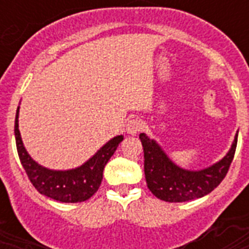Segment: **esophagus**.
Here are the masks:
<instances>
[{
	"instance_id": "obj_1",
	"label": "esophagus",
	"mask_w": 249,
	"mask_h": 249,
	"mask_svg": "<svg viewBox=\"0 0 249 249\" xmlns=\"http://www.w3.org/2000/svg\"><path fill=\"white\" fill-rule=\"evenodd\" d=\"M141 129H142V121L140 119H132L126 123V133L128 134L136 136Z\"/></svg>"
}]
</instances>
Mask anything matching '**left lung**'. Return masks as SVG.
Instances as JSON below:
<instances>
[{
	"label": "left lung",
	"instance_id": "left-lung-1",
	"mask_svg": "<svg viewBox=\"0 0 249 249\" xmlns=\"http://www.w3.org/2000/svg\"><path fill=\"white\" fill-rule=\"evenodd\" d=\"M140 140L143 146L144 176L150 191L160 200L182 203L203 197L222 182L234 159L238 133L222 159L199 170L185 169L173 163L161 146L144 133H141Z\"/></svg>",
	"mask_w": 249,
	"mask_h": 249
}]
</instances>
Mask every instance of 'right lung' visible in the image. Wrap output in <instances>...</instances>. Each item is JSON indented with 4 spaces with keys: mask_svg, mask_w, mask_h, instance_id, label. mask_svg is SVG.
<instances>
[{
    "mask_svg": "<svg viewBox=\"0 0 249 249\" xmlns=\"http://www.w3.org/2000/svg\"><path fill=\"white\" fill-rule=\"evenodd\" d=\"M19 107L15 116V141L20 163L32 182L35 189L40 194L62 201V203H79L91 197L101 186L103 169L115 154L117 146L124 140L123 136L113 137L103 144L83 165L67 170H54L45 168L35 161L25 150L20 132H19Z\"/></svg>",
    "mask_w": 249,
    "mask_h": 249,
    "instance_id": "obj_1",
    "label": "right lung"
}]
</instances>
